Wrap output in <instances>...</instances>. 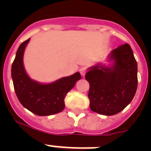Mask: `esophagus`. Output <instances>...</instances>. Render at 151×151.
I'll list each match as a JSON object with an SVG mask.
<instances>
[{
	"mask_svg": "<svg viewBox=\"0 0 151 151\" xmlns=\"http://www.w3.org/2000/svg\"><path fill=\"white\" fill-rule=\"evenodd\" d=\"M79 72H80V74L82 75V76H85V75L86 74V73H87V69H86L85 67H82L79 69Z\"/></svg>",
	"mask_w": 151,
	"mask_h": 151,
	"instance_id": "obj_1",
	"label": "esophagus"
}]
</instances>
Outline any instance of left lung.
<instances>
[{
  "label": "left lung",
  "mask_w": 151,
  "mask_h": 151,
  "mask_svg": "<svg viewBox=\"0 0 151 151\" xmlns=\"http://www.w3.org/2000/svg\"><path fill=\"white\" fill-rule=\"evenodd\" d=\"M110 67L101 63L89 68L85 79L89 82L88 98L92 111L113 116L132 101L138 87V65L130 45L125 44L112 50Z\"/></svg>",
  "instance_id": "obj_1"
}]
</instances>
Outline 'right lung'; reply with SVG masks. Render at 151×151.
<instances>
[{
  "mask_svg": "<svg viewBox=\"0 0 151 151\" xmlns=\"http://www.w3.org/2000/svg\"><path fill=\"white\" fill-rule=\"evenodd\" d=\"M30 38L22 42L17 51L11 68L16 94L21 104L38 116H50L63 111L66 94L81 79L79 73L50 84H41L29 77L23 66V54Z\"/></svg>",
  "mask_w": 151,
  "mask_h": 151,
  "instance_id": "obj_1",
  "label": "right lung"
}]
</instances>
